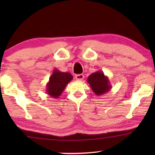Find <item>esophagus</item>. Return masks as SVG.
<instances>
[{
    "mask_svg": "<svg viewBox=\"0 0 155 155\" xmlns=\"http://www.w3.org/2000/svg\"><path fill=\"white\" fill-rule=\"evenodd\" d=\"M75 79L78 81H82L84 79V75L82 74H78V75H75Z\"/></svg>",
    "mask_w": 155,
    "mask_h": 155,
    "instance_id": "obj_1",
    "label": "esophagus"
}]
</instances>
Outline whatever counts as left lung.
<instances>
[{
  "label": "left lung",
  "mask_w": 155,
  "mask_h": 155,
  "mask_svg": "<svg viewBox=\"0 0 155 155\" xmlns=\"http://www.w3.org/2000/svg\"><path fill=\"white\" fill-rule=\"evenodd\" d=\"M87 82L92 88L93 92L97 96H101L109 92L111 89L109 78L101 71L92 73L87 78Z\"/></svg>",
  "instance_id": "1"
}]
</instances>
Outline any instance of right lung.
Segmentation results:
<instances>
[{
    "instance_id": "right-lung-1",
    "label": "right lung",
    "mask_w": 155,
    "mask_h": 155,
    "mask_svg": "<svg viewBox=\"0 0 155 155\" xmlns=\"http://www.w3.org/2000/svg\"><path fill=\"white\" fill-rule=\"evenodd\" d=\"M73 78V75L71 73L67 72L63 73L58 69H54L46 84V94L49 95L51 98L58 99Z\"/></svg>"
}]
</instances>
